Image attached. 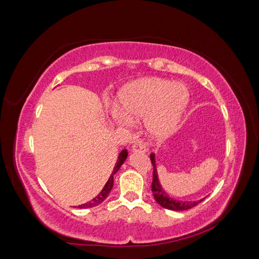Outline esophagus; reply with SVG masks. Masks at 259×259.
I'll return each mask as SVG.
<instances>
[{
    "instance_id": "1",
    "label": "esophagus",
    "mask_w": 259,
    "mask_h": 259,
    "mask_svg": "<svg viewBox=\"0 0 259 259\" xmlns=\"http://www.w3.org/2000/svg\"><path fill=\"white\" fill-rule=\"evenodd\" d=\"M132 151L145 153L147 151V149L143 142H140V140H136V142H134V144H133V146H132Z\"/></svg>"
}]
</instances>
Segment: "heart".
<instances>
[{"instance_id":"obj_1","label":"heart","mask_w":259,"mask_h":259,"mask_svg":"<svg viewBox=\"0 0 259 259\" xmlns=\"http://www.w3.org/2000/svg\"><path fill=\"white\" fill-rule=\"evenodd\" d=\"M119 109H113L116 123L131 124L142 119L149 135L156 139L168 137L182 120L189 101V91L179 82L160 77H142L127 84L119 95Z\"/></svg>"}]
</instances>
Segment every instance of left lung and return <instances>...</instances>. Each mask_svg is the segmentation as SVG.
Here are the masks:
<instances>
[{"label": "left lung", "mask_w": 259, "mask_h": 259, "mask_svg": "<svg viewBox=\"0 0 259 259\" xmlns=\"http://www.w3.org/2000/svg\"><path fill=\"white\" fill-rule=\"evenodd\" d=\"M150 159H151V163L153 166V180H152V185H151V190L153 193L154 200L158 202L162 207L166 208V209H170V210H186V209H190L194 206H197L202 201L205 200L206 197L203 199H200L198 201H179V200H175L173 198H170L169 195L165 192V190L163 189L161 184H160L159 176H158V169H156L154 153L150 154Z\"/></svg>", "instance_id": "left-lung-1"}]
</instances>
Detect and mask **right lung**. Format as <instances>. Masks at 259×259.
Returning <instances> with one entry per match:
<instances>
[{
	"label": "right lung",
	"instance_id": "add662e5",
	"mask_svg": "<svg viewBox=\"0 0 259 259\" xmlns=\"http://www.w3.org/2000/svg\"><path fill=\"white\" fill-rule=\"evenodd\" d=\"M127 155H128V153H127L126 149H124V150H122V151L120 152L119 156H117V161H116L115 165H114V167H113L112 173H111L110 177H109L108 182L106 183L105 187L103 188V189H101V191L99 192V194L97 195V197H95L93 200H91L90 202L85 203V204L79 205V208H89V207L97 206V205L100 204V203H103V202L106 200V198L108 197L109 193H110V191H111V189H112V187H113V176L115 175L116 171L120 169V167L122 166V164L125 162V160L127 159Z\"/></svg>",
	"mask_w": 259,
	"mask_h": 259
}]
</instances>
